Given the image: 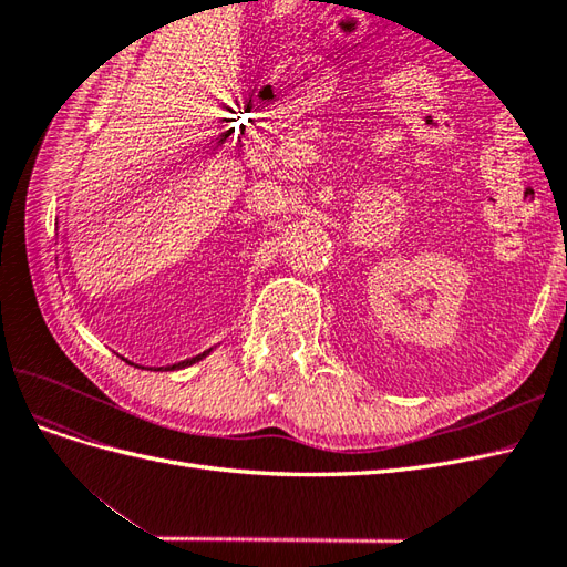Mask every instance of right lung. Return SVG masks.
I'll use <instances>...</instances> for the list:
<instances>
[{"label":"right lung","instance_id":"right-lung-1","mask_svg":"<svg viewBox=\"0 0 567 567\" xmlns=\"http://www.w3.org/2000/svg\"><path fill=\"white\" fill-rule=\"evenodd\" d=\"M196 359H200V354H198V357H194V359H192V362H196ZM192 362H188V359H186V362H179V364H173V367H169V369H175V367H186V364H192Z\"/></svg>","mask_w":567,"mask_h":567}]
</instances>
